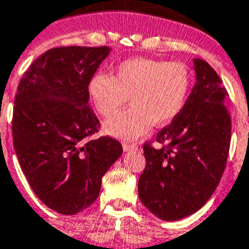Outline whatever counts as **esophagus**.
<instances>
[{
    "instance_id": "obj_1",
    "label": "esophagus",
    "mask_w": 249,
    "mask_h": 249,
    "mask_svg": "<svg viewBox=\"0 0 249 249\" xmlns=\"http://www.w3.org/2000/svg\"><path fill=\"white\" fill-rule=\"evenodd\" d=\"M123 148H124L125 152H128V150L138 149V145H137V144H133V143H128V142H124V143H123Z\"/></svg>"
}]
</instances>
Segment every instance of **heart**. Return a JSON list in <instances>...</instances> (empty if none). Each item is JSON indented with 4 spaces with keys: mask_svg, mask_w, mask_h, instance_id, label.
I'll return each instance as SVG.
<instances>
[{
    "mask_svg": "<svg viewBox=\"0 0 249 249\" xmlns=\"http://www.w3.org/2000/svg\"><path fill=\"white\" fill-rule=\"evenodd\" d=\"M191 76L181 62L133 58L121 62L114 76L96 74L89 93L96 108L110 118L128 102L131 107L106 121L105 130L119 138H137L149 125H166L176 118L189 95Z\"/></svg>",
    "mask_w": 249,
    "mask_h": 249,
    "instance_id": "b5f03b06",
    "label": "heart"
}]
</instances>
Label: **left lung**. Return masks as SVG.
Instances as JSON below:
<instances>
[{
	"label": "left lung",
	"instance_id": "obj_1",
	"mask_svg": "<svg viewBox=\"0 0 249 249\" xmlns=\"http://www.w3.org/2000/svg\"><path fill=\"white\" fill-rule=\"evenodd\" d=\"M196 83L170 125L143 145L145 168L138 182L143 205L162 220H178L205 205L220 182L231 147L229 97L204 59H194Z\"/></svg>",
	"mask_w": 249,
	"mask_h": 249
}]
</instances>
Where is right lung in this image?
Masks as SVG:
<instances>
[{"mask_svg": "<svg viewBox=\"0 0 249 249\" xmlns=\"http://www.w3.org/2000/svg\"><path fill=\"white\" fill-rule=\"evenodd\" d=\"M108 47L52 48L31 63L18 83L12 139L35 195L54 212L89 208L101 178L123 153L111 137L91 139L100 120L89 105V85Z\"/></svg>", "mask_w": 249, "mask_h": 249, "instance_id": "1", "label": "right lung"}]
</instances>
